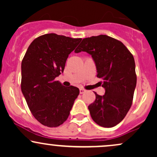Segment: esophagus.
Listing matches in <instances>:
<instances>
[{"label":"esophagus","mask_w":157,"mask_h":157,"mask_svg":"<svg viewBox=\"0 0 157 157\" xmlns=\"http://www.w3.org/2000/svg\"><path fill=\"white\" fill-rule=\"evenodd\" d=\"M86 92V90L83 89H80V94H83Z\"/></svg>","instance_id":"esophagus-1"}]
</instances>
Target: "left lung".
<instances>
[{
  "label": "left lung",
  "instance_id": "8db88e82",
  "mask_svg": "<svg viewBox=\"0 0 157 157\" xmlns=\"http://www.w3.org/2000/svg\"><path fill=\"white\" fill-rule=\"evenodd\" d=\"M81 52L91 55L105 91L102 96L94 93L95 101L88 107L91 118L102 127H113L132 104L136 85L134 57L122 42L103 35L84 38L75 51Z\"/></svg>",
  "mask_w": 157,
  "mask_h": 157
}]
</instances>
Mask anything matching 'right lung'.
<instances>
[{"mask_svg":"<svg viewBox=\"0 0 157 157\" xmlns=\"http://www.w3.org/2000/svg\"><path fill=\"white\" fill-rule=\"evenodd\" d=\"M81 38L46 34L34 40L21 63V91L35 118L53 128L69 116L80 93L75 86L64 87L55 78L63 72L68 55Z\"/></svg>","mask_w":157,"mask_h":157,"instance_id":"1","label":"right lung"}]
</instances>
